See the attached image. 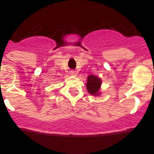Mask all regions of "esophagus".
<instances>
[{"instance_id": "obj_1", "label": "esophagus", "mask_w": 154, "mask_h": 154, "mask_svg": "<svg viewBox=\"0 0 154 154\" xmlns=\"http://www.w3.org/2000/svg\"><path fill=\"white\" fill-rule=\"evenodd\" d=\"M70 75L72 76H75L76 75V72L75 71H70Z\"/></svg>"}]
</instances>
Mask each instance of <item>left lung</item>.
Returning a JSON list of instances; mask_svg holds the SVG:
<instances>
[{
    "instance_id": "obj_1",
    "label": "left lung",
    "mask_w": 154,
    "mask_h": 154,
    "mask_svg": "<svg viewBox=\"0 0 154 154\" xmlns=\"http://www.w3.org/2000/svg\"><path fill=\"white\" fill-rule=\"evenodd\" d=\"M102 85V79L99 76L90 75L87 77L86 89L88 92L93 96H99L102 92H100Z\"/></svg>"
}]
</instances>
